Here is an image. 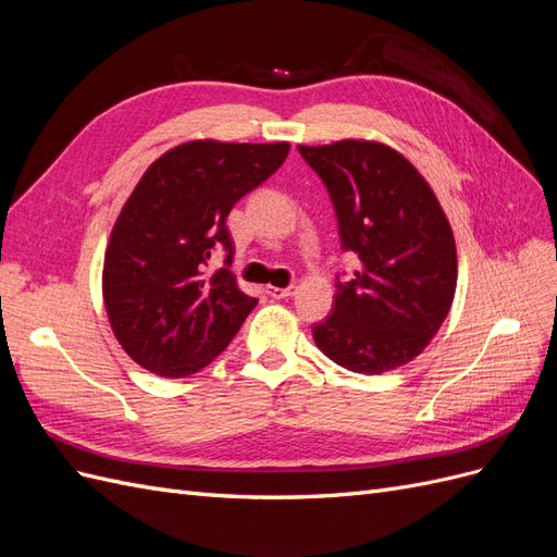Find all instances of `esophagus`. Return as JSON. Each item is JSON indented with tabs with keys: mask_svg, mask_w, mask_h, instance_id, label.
Instances as JSON below:
<instances>
[{
	"mask_svg": "<svg viewBox=\"0 0 557 557\" xmlns=\"http://www.w3.org/2000/svg\"><path fill=\"white\" fill-rule=\"evenodd\" d=\"M295 285H288V288H276V285H267V295L274 297V299H285V297H293L295 295Z\"/></svg>",
	"mask_w": 557,
	"mask_h": 557,
	"instance_id": "esophagus-1",
	"label": "esophagus"
}]
</instances>
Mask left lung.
<instances>
[{
  "label": "left lung",
  "instance_id": "1",
  "mask_svg": "<svg viewBox=\"0 0 557 557\" xmlns=\"http://www.w3.org/2000/svg\"><path fill=\"white\" fill-rule=\"evenodd\" d=\"M325 183L342 250L360 260L336 276L332 313L311 327L315 346L356 374H383L423 352L450 311L458 256L425 178L374 141L297 146Z\"/></svg>",
  "mask_w": 557,
  "mask_h": 557
}]
</instances>
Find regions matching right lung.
I'll return each instance as SVG.
<instances>
[{
    "label": "right lung",
    "mask_w": 557,
    "mask_h": 557,
    "mask_svg": "<svg viewBox=\"0 0 557 557\" xmlns=\"http://www.w3.org/2000/svg\"><path fill=\"white\" fill-rule=\"evenodd\" d=\"M290 144L188 141L148 166L113 225L104 305L115 339L148 372L183 379L221 356L258 299L230 272L227 215L272 176ZM226 267L209 280L210 252Z\"/></svg>",
    "instance_id": "obj_1"
}]
</instances>
